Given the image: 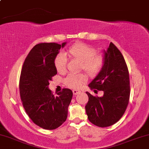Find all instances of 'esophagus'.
I'll return each mask as SVG.
<instances>
[{
	"label": "esophagus",
	"instance_id": "obj_1",
	"mask_svg": "<svg viewBox=\"0 0 149 149\" xmlns=\"http://www.w3.org/2000/svg\"><path fill=\"white\" fill-rule=\"evenodd\" d=\"M73 94H74V95H77V94H79V93H80V91L78 90V89H73Z\"/></svg>",
	"mask_w": 149,
	"mask_h": 149
}]
</instances>
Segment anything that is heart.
Returning <instances> with one entry per match:
<instances>
[{
	"label": "heart",
	"instance_id": "heart-1",
	"mask_svg": "<svg viewBox=\"0 0 149 149\" xmlns=\"http://www.w3.org/2000/svg\"><path fill=\"white\" fill-rule=\"evenodd\" d=\"M69 57L80 62V68L91 76H94L103 67V55L95 53V49L84 43L78 42L71 46L66 52ZM55 67L57 72L63 73L66 69V59L63 53H59L55 57ZM87 80L83 74L70 73L65 79V83L71 88H79Z\"/></svg>",
	"mask_w": 149,
	"mask_h": 149
}]
</instances>
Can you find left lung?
<instances>
[{
  "mask_svg": "<svg viewBox=\"0 0 149 149\" xmlns=\"http://www.w3.org/2000/svg\"><path fill=\"white\" fill-rule=\"evenodd\" d=\"M103 52V67L88 87L94 92L103 91V95L94 96L87 92L89 101L85 106L89 121L102 128L121 119L130 98L128 70L122 54L112 42Z\"/></svg>",
  "mask_w": 149,
  "mask_h": 149,
  "instance_id": "8db88e82",
  "label": "left lung"
}]
</instances>
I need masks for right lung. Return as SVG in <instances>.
Returning a JSON list of instances; mask_svg holds the SVG:
<instances>
[{"instance_id":"1","label":"right lung","mask_w":149,"mask_h":149,"mask_svg":"<svg viewBox=\"0 0 149 149\" xmlns=\"http://www.w3.org/2000/svg\"><path fill=\"white\" fill-rule=\"evenodd\" d=\"M67 42L40 43L32 48L23 62L19 90L26 113L36 125L54 130L66 121L73 92L69 89L53 95L49 81L57 74L55 57Z\"/></svg>"}]
</instances>
